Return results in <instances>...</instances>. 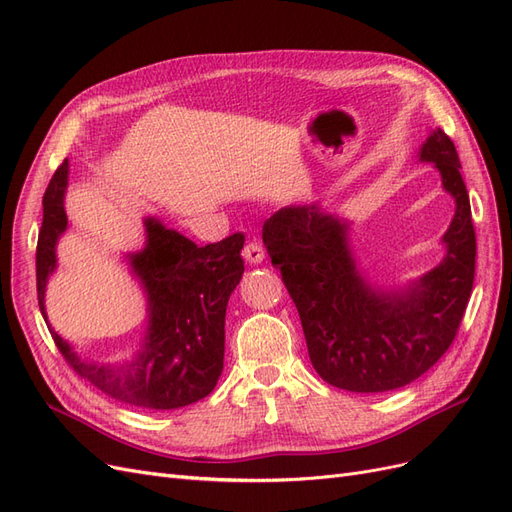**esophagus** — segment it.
<instances>
[{"mask_svg": "<svg viewBox=\"0 0 512 512\" xmlns=\"http://www.w3.org/2000/svg\"><path fill=\"white\" fill-rule=\"evenodd\" d=\"M243 258H245L247 262H252V265H260V262L265 260V247H262V245L256 243V241L247 243V245L243 247Z\"/></svg>", "mask_w": 512, "mask_h": 512, "instance_id": "esophagus-1", "label": "esophagus"}]
</instances>
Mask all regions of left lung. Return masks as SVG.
<instances>
[{"label":"left lung","mask_w":512,"mask_h":512,"mask_svg":"<svg viewBox=\"0 0 512 512\" xmlns=\"http://www.w3.org/2000/svg\"><path fill=\"white\" fill-rule=\"evenodd\" d=\"M418 160L436 164L455 215L440 265L404 288L371 286L356 267L350 224L318 203L284 207L262 226L273 267L297 305L309 361L337 389L384 393L423 376L453 344L468 307L476 235L457 149L436 128Z\"/></svg>","instance_id":"1"}]
</instances>
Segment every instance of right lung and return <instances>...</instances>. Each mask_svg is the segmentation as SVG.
Here are the masks:
<instances>
[{
    "mask_svg": "<svg viewBox=\"0 0 512 512\" xmlns=\"http://www.w3.org/2000/svg\"><path fill=\"white\" fill-rule=\"evenodd\" d=\"M68 168L64 160L44 192L36 250L38 305L55 346L76 374L123 404L175 410L207 397L224 369L226 305L243 275L245 237L235 232L198 247L160 220L147 218L145 247L126 256L147 297L143 348L123 363L85 361L51 329L44 307L46 282L57 269L55 247L68 228Z\"/></svg>",
    "mask_w": 512,
    "mask_h": 512,
    "instance_id": "right-lung-1",
    "label": "right lung"
}]
</instances>
